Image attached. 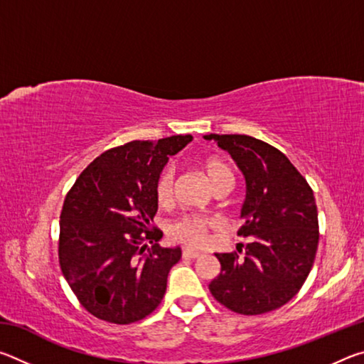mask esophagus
<instances>
[{"mask_svg": "<svg viewBox=\"0 0 364 364\" xmlns=\"http://www.w3.org/2000/svg\"><path fill=\"white\" fill-rule=\"evenodd\" d=\"M183 257L184 258H199L200 254H199V252H196V250L186 249V250H183Z\"/></svg>", "mask_w": 364, "mask_h": 364, "instance_id": "obj_1", "label": "esophagus"}]
</instances>
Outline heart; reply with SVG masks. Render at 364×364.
<instances>
[{"instance_id":"1","label":"heart","mask_w":364,"mask_h":364,"mask_svg":"<svg viewBox=\"0 0 364 364\" xmlns=\"http://www.w3.org/2000/svg\"><path fill=\"white\" fill-rule=\"evenodd\" d=\"M202 170L210 181L213 189L231 188L234 183L232 170L220 159H207L202 164ZM175 193V171L171 168H164L156 181V199L159 205H168L173 200ZM220 223L217 218L208 215L189 213L175 220L168 226V236L173 241L189 245V247H205L210 234L217 231Z\"/></svg>"}]
</instances>
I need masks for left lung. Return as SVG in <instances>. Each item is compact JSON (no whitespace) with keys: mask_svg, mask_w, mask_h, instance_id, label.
Instances as JSON below:
<instances>
[{"mask_svg":"<svg viewBox=\"0 0 364 364\" xmlns=\"http://www.w3.org/2000/svg\"><path fill=\"white\" fill-rule=\"evenodd\" d=\"M241 168L245 200L239 236L252 237L244 258L215 254L221 264L210 289L239 315H263L287 304L310 274L318 249V210L310 184L284 154L247 134H207ZM241 252V250H239Z\"/></svg>","mask_w":364,"mask_h":364,"instance_id":"left-lung-1","label":"left lung"}]
</instances>
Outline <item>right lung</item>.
<instances>
[{
	"label": "right lung",
	"instance_id": "add662e5",
	"mask_svg": "<svg viewBox=\"0 0 364 364\" xmlns=\"http://www.w3.org/2000/svg\"><path fill=\"white\" fill-rule=\"evenodd\" d=\"M176 134L112 147L86 167L65 196L59 223V264L86 311L114 324H130L156 310L181 249L154 244L162 231L156 181L189 141Z\"/></svg>",
	"mask_w": 364,
	"mask_h": 364
}]
</instances>
